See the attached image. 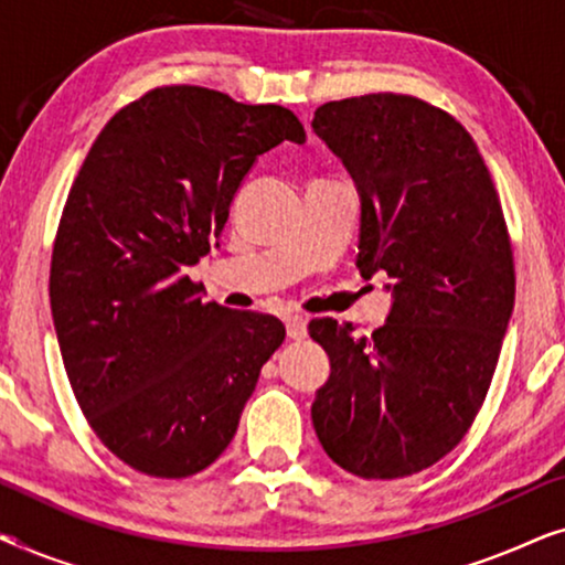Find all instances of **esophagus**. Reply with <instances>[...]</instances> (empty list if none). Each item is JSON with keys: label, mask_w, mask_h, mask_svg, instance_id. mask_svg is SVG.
<instances>
[{"label": "esophagus", "mask_w": 565, "mask_h": 565, "mask_svg": "<svg viewBox=\"0 0 565 565\" xmlns=\"http://www.w3.org/2000/svg\"><path fill=\"white\" fill-rule=\"evenodd\" d=\"M285 329H288L290 339H303L308 334L303 316H288V319H285Z\"/></svg>", "instance_id": "obj_1"}]
</instances>
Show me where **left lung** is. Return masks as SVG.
Here are the masks:
<instances>
[{
    "label": "left lung",
    "mask_w": 565,
    "mask_h": 565,
    "mask_svg": "<svg viewBox=\"0 0 565 565\" xmlns=\"http://www.w3.org/2000/svg\"><path fill=\"white\" fill-rule=\"evenodd\" d=\"M313 130L360 192L362 277L393 285L370 337L313 319L329 381L311 406L319 443L360 478H404L466 437L489 393L514 308V257L478 146L450 113L412 95L321 105Z\"/></svg>",
    "instance_id": "obj_1"
}]
</instances>
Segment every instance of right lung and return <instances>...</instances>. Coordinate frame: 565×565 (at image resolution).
Masks as SVG:
<instances>
[{"label":"right lung","instance_id":"1","mask_svg":"<svg viewBox=\"0 0 565 565\" xmlns=\"http://www.w3.org/2000/svg\"><path fill=\"white\" fill-rule=\"evenodd\" d=\"M282 141H306L288 107L157 87L107 120L68 190L51 259L61 358L95 435L146 476L211 466L282 344L280 319L203 303L188 275Z\"/></svg>","mask_w":565,"mask_h":565}]
</instances>
